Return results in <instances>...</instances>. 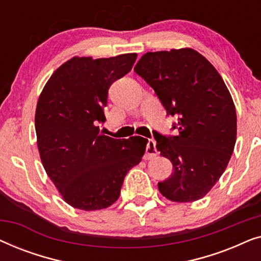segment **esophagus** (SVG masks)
<instances>
[{"mask_svg": "<svg viewBox=\"0 0 261 261\" xmlns=\"http://www.w3.org/2000/svg\"><path fill=\"white\" fill-rule=\"evenodd\" d=\"M158 154V151L155 148V141L154 140H148L147 146H146V155L145 159H152Z\"/></svg>", "mask_w": 261, "mask_h": 261, "instance_id": "1", "label": "esophagus"}]
</instances>
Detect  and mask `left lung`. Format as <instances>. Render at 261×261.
Here are the masks:
<instances>
[{
    "label": "left lung",
    "mask_w": 261,
    "mask_h": 261,
    "mask_svg": "<svg viewBox=\"0 0 261 261\" xmlns=\"http://www.w3.org/2000/svg\"><path fill=\"white\" fill-rule=\"evenodd\" d=\"M177 122V135L154 133L173 172L158 188L173 202L204 197L229 163L237 141L233 98L215 67L191 48L147 52L134 67Z\"/></svg>",
    "instance_id": "obj_1"
}]
</instances>
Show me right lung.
I'll return each instance as SVG.
<instances>
[{"instance_id": "right-lung-1", "label": "right lung", "mask_w": 261, "mask_h": 261, "mask_svg": "<svg viewBox=\"0 0 261 261\" xmlns=\"http://www.w3.org/2000/svg\"><path fill=\"white\" fill-rule=\"evenodd\" d=\"M137 57H73L55 71L39 97L35 132L42 165L73 208H108L128 171L141 162L147 139H114L98 127L106 121L110 85L129 72Z\"/></svg>"}]
</instances>
